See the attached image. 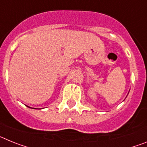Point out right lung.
I'll use <instances>...</instances> for the list:
<instances>
[{"instance_id": "1", "label": "right lung", "mask_w": 147, "mask_h": 147, "mask_svg": "<svg viewBox=\"0 0 147 147\" xmlns=\"http://www.w3.org/2000/svg\"><path fill=\"white\" fill-rule=\"evenodd\" d=\"M27 107H28V106H27Z\"/></svg>"}]
</instances>
